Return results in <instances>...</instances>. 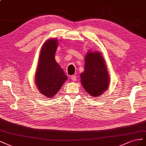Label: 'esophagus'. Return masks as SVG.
Here are the masks:
<instances>
[{"instance_id": "1", "label": "esophagus", "mask_w": 146, "mask_h": 146, "mask_svg": "<svg viewBox=\"0 0 146 146\" xmlns=\"http://www.w3.org/2000/svg\"><path fill=\"white\" fill-rule=\"evenodd\" d=\"M71 79H72V80L73 81H76L77 80V76L76 75H73L71 76Z\"/></svg>"}]
</instances>
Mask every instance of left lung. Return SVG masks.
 <instances>
[{
	"label": "left lung",
	"mask_w": 146,
	"mask_h": 146,
	"mask_svg": "<svg viewBox=\"0 0 146 146\" xmlns=\"http://www.w3.org/2000/svg\"><path fill=\"white\" fill-rule=\"evenodd\" d=\"M81 84L92 97L103 94L110 85V76L105 60L98 51H89L85 57L84 72L80 74Z\"/></svg>",
	"instance_id": "1"
}]
</instances>
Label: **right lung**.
Here are the masks:
<instances>
[{
  "instance_id": "add662e5",
  "label": "right lung",
  "mask_w": 146,
  "mask_h": 146,
  "mask_svg": "<svg viewBox=\"0 0 146 146\" xmlns=\"http://www.w3.org/2000/svg\"><path fill=\"white\" fill-rule=\"evenodd\" d=\"M58 40H47L41 47L35 82L40 92L44 97L52 98L67 80L68 77L55 59Z\"/></svg>"
}]
</instances>
